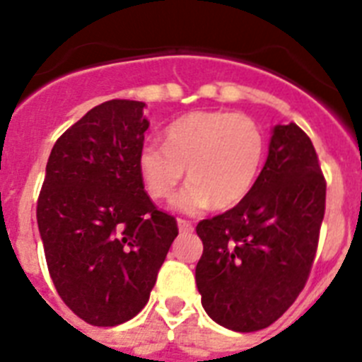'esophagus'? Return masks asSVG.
<instances>
[{"instance_id": "esophagus-1", "label": "esophagus", "mask_w": 362, "mask_h": 362, "mask_svg": "<svg viewBox=\"0 0 362 362\" xmlns=\"http://www.w3.org/2000/svg\"><path fill=\"white\" fill-rule=\"evenodd\" d=\"M177 226H179V232L181 233H190L194 230L190 221H185V219H177Z\"/></svg>"}]
</instances>
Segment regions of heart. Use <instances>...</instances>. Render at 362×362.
Returning a JSON list of instances; mask_svg holds the SVG:
<instances>
[{"instance_id":"b5f03b06","label":"heart","mask_w":362,"mask_h":362,"mask_svg":"<svg viewBox=\"0 0 362 362\" xmlns=\"http://www.w3.org/2000/svg\"><path fill=\"white\" fill-rule=\"evenodd\" d=\"M264 159V136L252 117L228 110H199L166 129L165 145L146 143L137 166L150 197H174L187 170L192 181L175 206L197 214L214 204L226 210L254 188Z\"/></svg>"}]
</instances>
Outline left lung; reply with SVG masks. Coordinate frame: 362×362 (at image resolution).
I'll list each match as a JSON object with an SVG mask.
<instances>
[{
  "mask_svg": "<svg viewBox=\"0 0 362 362\" xmlns=\"http://www.w3.org/2000/svg\"><path fill=\"white\" fill-rule=\"evenodd\" d=\"M326 183L310 137L276 124L254 188L228 212L203 219L196 283L204 312L233 332H257L305 288L325 217Z\"/></svg>",
  "mask_w": 362,
  "mask_h": 362,
  "instance_id": "obj_1",
  "label": "left lung"
}]
</instances>
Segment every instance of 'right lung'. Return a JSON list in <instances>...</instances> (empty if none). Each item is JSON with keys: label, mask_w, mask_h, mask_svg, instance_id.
<instances>
[{"label": "right lung", "mask_w": 362, "mask_h": 362, "mask_svg": "<svg viewBox=\"0 0 362 362\" xmlns=\"http://www.w3.org/2000/svg\"><path fill=\"white\" fill-rule=\"evenodd\" d=\"M146 105L112 99L54 145L37 228L57 293L94 326L129 321L148 303L177 223L146 196L137 158Z\"/></svg>", "instance_id": "obj_1"}]
</instances>
